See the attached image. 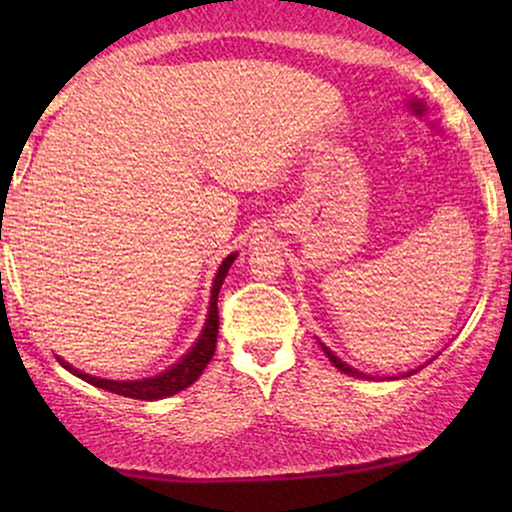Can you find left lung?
<instances>
[{"label":"left lung","instance_id":"obj_1","mask_svg":"<svg viewBox=\"0 0 512 512\" xmlns=\"http://www.w3.org/2000/svg\"><path fill=\"white\" fill-rule=\"evenodd\" d=\"M324 352H326V356H328V359H331V363H333V366L335 368H338V370H342V373H347V375H356V377H366V375H363V373H359V370H354V368H349L347 366V363H342L340 359H338V356H335L333 352H331V349H328V347H324ZM410 375V373H408Z\"/></svg>","mask_w":512,"mask_h":512}]
</instances>
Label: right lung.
<instances>
[{
  "label": "right lung",
  "instance_id": "add662e5",
  "mask_svg": "<svg viewBox=\"0 0 512 512\" xmlns=\"http://www.w3.org/2000/svg\"><path fill=\"white\" fill-rule=\"evenodd\" d=\"M235 256L237 254H230L226 261L221 263L219 272H216L214 286H212V303H209V314H207L205 328H202L198 342H195V345L188 349V352L181 356V359L174 363L172 368H167L165 373H160L156 377H146V380L114 382V380H100V377L81 373V370L67 366L65 361H60V363L69 370V373L81 377V380H86L88 384H95V387L107 389V391H111V394L137 398V401H158V398L174 396L177 391L191 387V384L202 375V370L207 368V363L212 361V356L216 352V335H219V307H216V300H219L221 284H223V279H226L228 268H230V263L235 261Z\"/></svg>",
  "mask_w": 512,
  "mask_h": 512
}]
</instances>
